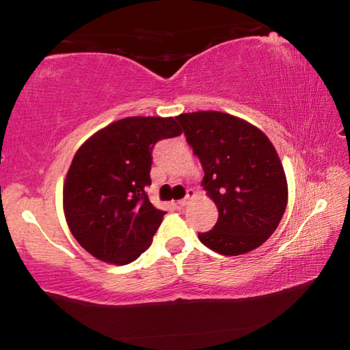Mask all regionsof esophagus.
Returning <instances> with one entry per match:
<instances>
[{
  "instance_id": "34e87169",
  "label": "esophagus",
  "mask_w": 350,
  "mask_h": 350,
  "mask_svg": "<svg viewBox=\"0 0 350 350\" xmlns=\"http://www.w3.org/2000/svg\"><path fill=\"white\" fill-rule=\"evenodd\" d=\"M191 196H193V189H188L187 198L177 200V206H179V208H183V206H187L189 204V199H191Z\"/></svg>"
}]
</instances>
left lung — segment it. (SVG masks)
<instances>
[{
    "label": "left lung",
    "instance_id": "8db88e82",
    "mask_svg": "<svg viewBox=\"0 0 350 350\" xmlns=\"http://www.w3.org/2000/svg\"><path fill=\"white\" fill-rule=\"evenodd\" d=\"M202 163L204 189L219 217L199 241L224 256H238L267 241L286 211L288 188L281 159L259 128L227 112L177 116Z\"/></svg>",
    "mask_w": 350,
    "mask_h": 350
}]
</instances>
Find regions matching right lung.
<instances>
[{
	"label": "right lung",
	"mask_w": 350,
	"mask_h": 350,
	"mask_svg": "<svg viewBox=\"0 0 350 350\" xmlns=\"http://www.w3.org/2000/svg\"><path fill=\"white\" fill-rule=\"evenodd\" d=\"M180 134L177 117H126L77 150L64 179L63 211L70 233L94 258L126 265L151 245L165 215L146 193L151 150Z\"/></svg>",
	"instance_id": "right-lung-1"
}]
</instances>
